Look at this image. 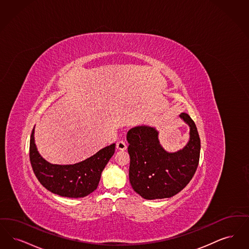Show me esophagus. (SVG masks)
<instances>
[{"mask_svg":"<svg viewBox=\"0 0 249 249\" xmlns=\"http://www.w3.org/2000/svg\"><path fill=\"white\" fill-rule=\"evenodd\" d=\"M116 148L119 151H125L126 150V144L124 141H120L116 143Z\"/></svg>","mask_w":249,"mask_h":249,"instance_id":"esophagus-1","label":"esophagus"}]
</instances>
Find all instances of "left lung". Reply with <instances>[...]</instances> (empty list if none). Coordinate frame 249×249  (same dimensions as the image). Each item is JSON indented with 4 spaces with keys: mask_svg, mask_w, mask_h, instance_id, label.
<instances>
[{
    "mask_svg": "<svg viewBox=\"0 0 249 249\" xmlns=\"http://www.w3.org/2000/svg\"><path fill=\"white\" fill-rule=\"evenodd\" d=\"M179 117L190 126V140L178 152H166L158 140V131L152 126L140 125L127 132L130 183L144 199L169 198L178 194L197 169L201 149L198 131L189 114L182 112Z\"/></svg>",
    "mask_w": 249,
    "mask_h": 249,
    "instance_id": "1",
    "label": "left lung"
}]
</instances>
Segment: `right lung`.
Wrapping results in <instances>:
<instances>
[{
  "label": "right lung",
  "mask_w": 249,
  "mask_h": 249,
  "mask_svg": "<svg viewBox=\"0 0 249 249\" xmlns=\"http://www.w3.org/2000/svg\"><path fill=\"white\" fill-rule=\"evenodd\" d=\"M115 152V143L101 149L85 161L74 164H52L37 151L34 128L30 141V160L36 178L45 189L54 195L81 198L93 193L98 186L101 173Z\"/></svg>",
  "instance_id": "right-lung-1"
}]
</instances>
